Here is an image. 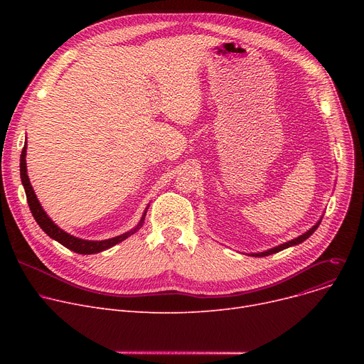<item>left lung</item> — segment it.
Returning a JSON list of instances; mask_svg holds the SVG:
<instances>
[{"mask_svg": "<svg viewBox=\"0 0 364 364\" xmlns=\"http://www.w3.org/2000/svg\"><path fill=\"white\" fill-rule=\"evenodd\" d=\"M321 223V220H318V223L316 224V225H313L309 232H305V233H302L301 236H298V237H295V239H292V240H289V242H286V243H282V245H279V246H276V247H272V250H269V251H264V252H258V254H252V257H267V255H272V254H276V252H280V251H283V250H286V247H289V246H294V245H299L301 242H304V240H307L316 230H317V227H318V224Z\"/></svg>", "mask_w": 364, "mask_h": 364, "instance_id": "1", "label": "left lung"}]
</instances>
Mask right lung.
Listing matches in <instances>:
<instances>
[{
	"label": "right lung",
	"mask_w": 364,
	"mask_h": 364,
	"mask_svg": "<svg viewBox=\"0 0 364 364\" xmlns=\"http://www.w3.org/2000/svg\"><path fill=\"white\" fill-rule=\"evenodd\" d=\"M26 143L22 149V155H21V178H22V184L25 187V193H26V199H28V205H29V209L31 213L35 218V221L38 223V225H40L43 230L54 240H57L59 243H62L65 247H68V250L76 252V254H82V255H90V254H97V252H102L105 250H109V247L114 246L117 243L125 240L127 237H129L131 235L136 233L139 228L141 227L143 221H144V217H146V213L143 214L139 225L136 228H132V230L121 235V236H117V237H112V239H107V240H84V239H80V237H75L69 233H66L65 230H62L60 227H57L51 218L46 214V211L43 209L41 203L38 202L36 199V195L33 192V188L31 186V181H29V177H28V169H26Z\"/></svg>",
	"instance_id": "add662e5"
}]
</instances>
